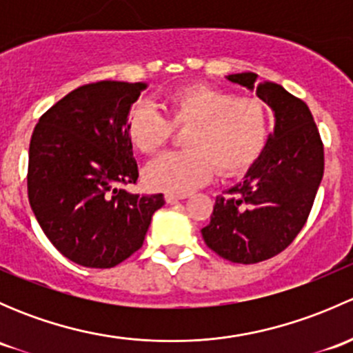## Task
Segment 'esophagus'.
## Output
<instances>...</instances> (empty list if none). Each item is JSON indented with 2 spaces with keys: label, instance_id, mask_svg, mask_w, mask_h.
<instances>
[{
  "label": "esophagus",
  "instance_id": "1",
  "mask_svg": "<svg viewBox=\"0 0 353 353\" xmlns=\"http://www.w3.org/2000/svg\"><path fill=\"white\" fill-rule=\"evenodd\" d=\"M188 194L186 193H165V201L167 203H176L179 199H186Z\"/></svg>",
  "mask_w": 353,
  "mask_h": 353
}]
</instances>
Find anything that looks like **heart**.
<instances>
[{
	"label": "heart",
	"instance_id": "heart-1",
	"mask_svg": "<svg viewBox=\"0 0 353 353\" xmlns=\"http://www.w3.org/2000/svg\"><path fill=\"white\" fill-rule=\"evenodd\" d=\"M169 116L150 104H138L128 116V134L145 155L159 154L176 128L188 131V150L170 152L145 170L148 186L169 193H190L208 183L215 170L236 176L248 170L268 143L270 109L258 97H239L223 88L193 85L174 92Z\"/></svg>",
	"mask_w": 353,
	"mask_h": 353
}]
</instances>
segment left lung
<instances>
[{"label":"left lung","instance_id":"1","mask_svg":"<svg viewBox=\"0 0 353 353\" xmlns=\"http://www.w3.org/2000/svg\"><path fill=\"white\" fill-rule=\"evenodd\" d=\"M227 78L252 90L258 74ZM256 92L275 110V131L243 183L216 196L212 220L201 229L212 251L241 265L266 261L292 244L325 172L321 134L307 104L279 83L266 81Z\"/></svg>","mask_w":353,"mask_h":353}]
</instances>
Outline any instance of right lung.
<instances>
[{"label": "right lung", "mask_w": 353, "mask_h": 353, "mask_svg": "<svg viewBox=\"0 0 353 353\" xmlns=\"http://www.w3.org/2000/svg\"><path fill=\"white\" fill-rule=\"evenodd\" d=\"M145 83L81 85L46 110L32 133L27 191L52 245L87 268H112L141 248L163 194L128 193L138 165L128 114Z\"/></svg>", "instance_id": "right-lung-1"}]
</instances>
